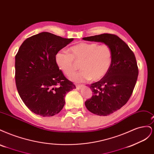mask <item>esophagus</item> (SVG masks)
I'll return each mask as SVG.
<instances>
[{
	"label": "esophagus",
	"mask_w": 154,
	"mask_h": 154,
	"mask_svg": "<svg viewBox=\"0 0 154 154\" xmlns=\"http://www.w3.org/2000/svg\"><path fill=\"white\" fill-rule=\"evenodd\" d=\"M83 85H76V88L78 90H80V88L83 87Z\"/></svg>",
	"instance_id": "obj_1"
}]
</instances>
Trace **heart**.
Returning a JSON list of instances; mask_svg holds the SVG:
<instances>
[{"mask_svg": "<svg viewBox=\"0 0 154 154\" xmlns=\"http://www.w3.org/2000/svg\"><path fill=\"white\" fill-rule=\"evenodd\" d=\"M69 53L60 51L55 55V62L60 70L70 75L80 63L82 71L70 76L74 82H84L92 79L98 81L105 77L112 62V51L106 44L82 42L70 48Z\"/></svg>", "mask_w": 154, "mask_h": 154, "instance_id": "heart-1", "label": "heart"}]
</instances>
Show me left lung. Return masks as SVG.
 I'll return each instance as SVG.
<instances>
[{
	"label": "left lung",
	"mask_w": 154,
	"mask_h": 154,
	"mask_svg": "<svg viewBox=\"0 0 154 154\" xmlns=\"http://www.w3.org/2000/svg\"><path fill=\"white\" fill-rule=\"evenodd\" d=\"M83 40L103 43L112 51V62L106 75L89 87L93 96L85 102L91 112L109 116L120 109L128 101L137 80L136 57L128 45L118 36L104 33Z\"/></svg>",
	"instance_id": "8db88e82"
}]
</instances>
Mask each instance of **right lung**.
Returning a JSON list of instances; mask_svg holds the SVG:
<instances>
[{
    "label": "right lung",
    "instance_id": "1",
    "mask_svg": "<svg viewBox=\"0 0 154 154\" xmlns=\"http://www.w3.org/2000/svg\"><path fill=\"white\" fill-rule=\"evenodd\" d=\"M73 38L42 32L27 38L15 56V82L20 97L32 112L50 117L58 114L65 96L75 88L55 62V55Z\"/></svg>",
    "mask_w": 154,
    "mask_h": 154
}]
</instances>
